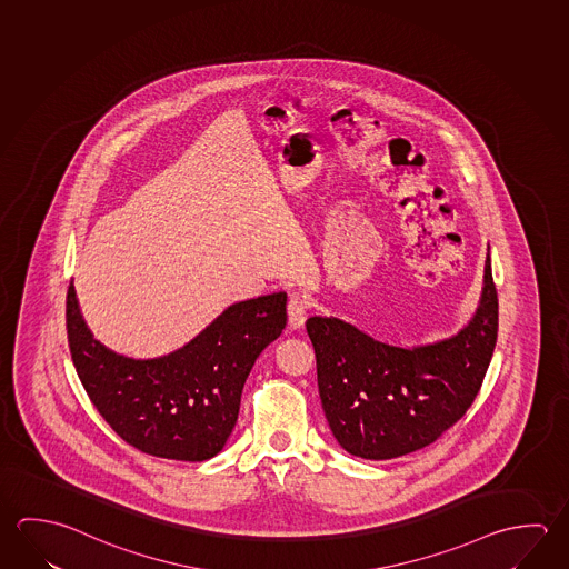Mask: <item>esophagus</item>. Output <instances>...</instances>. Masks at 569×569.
<instances>
[{
  "instance_id": "34e87169",
  "label": "esophagus",
  "mask_w": 569,
  "mask_h": 569,
  "mask_svg": "<svg viewBox=\"0 0 569 569\" xmlns=\"http://www.w3.org/2000/svg\"><path fill=\"white\" fill-rule=\"evenodd\" d=\"M306 301L299 296H289L288 301V326L289 329L303 328L306 323Z\"/></svg>"
}]
</instances>
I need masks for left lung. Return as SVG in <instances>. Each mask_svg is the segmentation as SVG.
I'll return each mask as SVG.
<instances>
[{
  "instance_id": "obj_1",
  "label": "left lung",
  "mask_w": 569,
  "mask_h": 569,
  "mask_svg": "<svg viewBox=\"0 0 569 569\" xmlns=\"http://www.w3.org/2000/svg\"><path fill=\"white\" fill-rule=\"evenodd\" d=\"M306 329L321 408L341 448L376 461L426 448L468 411L493 356L498 293L489 248L478 309L449 338L391 346L333 316H313Z\"/></svg>"
}]
</instances>
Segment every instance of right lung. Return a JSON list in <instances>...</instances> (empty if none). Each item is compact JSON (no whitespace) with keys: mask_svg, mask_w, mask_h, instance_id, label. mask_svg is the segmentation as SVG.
<instances>
[{"mask_svg":"<svg viewBox=\"0 0 569 569\" xmlns=\"http://www.w3.org/2000/svg\"><path fill=\"white\" fill-rule=\"evenodd\" d=\"M286 301L278 291L231 303L183 348L136 359L93 338L71 281V359L91 403L123 441L156 458L206 461L236 428L243 383L286 328Z\"/></svg>","mask_w":569,"mask_h":569,"instance_id":"1","label":"right lung"}]
</instances>
